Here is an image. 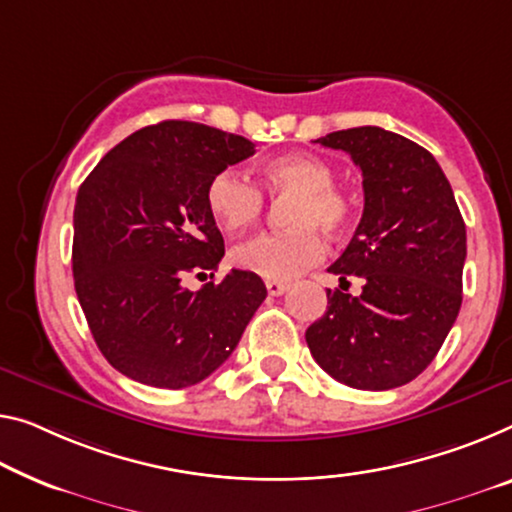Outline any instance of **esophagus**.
<instances>
[{
	"label": "esophagus",
	"mask_w": 512,
	"mask_h": 512,
	"mask_svg": "<svg viewBox=\"0 0 512 512\" xmlns=\"http://www.w3.org/2000/svg\"><path fill=\"white\" fill-rule=\"evenodd\" d=\"M265 288H267V295L279 297L288 290V283L286 281H265Z\"/></svg>",
	"instance_id": "1"
}]
</instances>
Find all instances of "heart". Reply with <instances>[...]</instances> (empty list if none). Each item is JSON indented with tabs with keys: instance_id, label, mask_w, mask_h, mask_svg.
Listing matches in <instances>:
<instances>
[{
	"instance_id": "1",
	"label": "heart",
	"mask_w": 512,
	"mask_h": 512,
	"mask_svg": "<svg viewBox=\"0 0 512 512\" xmlns=\"http://www.w3.org/2000/svg\"><path fill=\"white\" fill-rule=\"evenodd\" d=\"M261 176L272 196H293L286 208V222L293 229L258 235L233 251V261L263 279H293L325 256V240L318 229L329 235L350 229L355 199L334 183L332 164L318 155L274 157L263 164ZM206 203L219 229L229 235L251 229L265 210L261 187L233 169L210 178Z\"/></svg>"
}]
</instances>
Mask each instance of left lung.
Listing matches in <instances>:
<instances>
[{
    "instance_id": "obj_1",
    "label": "left lung",
    "mask_w": 512,
    "mask_h": 512,
    "mask_svg": "<svg viewBox=\"0 0 512 512\" xmlns=\"http://www.w3.org/2000/svg\"><path fill=\"white\" fill-rule=\"evenodd\" d=\"M318 144L350 153L364 176V215L329 272L361 295L327 290V311L306 329L322 371L352 389L387 391L421 375L462 304L467 231L435 157L396 132L364 125Z\"/></svg>"
}]
</instances>
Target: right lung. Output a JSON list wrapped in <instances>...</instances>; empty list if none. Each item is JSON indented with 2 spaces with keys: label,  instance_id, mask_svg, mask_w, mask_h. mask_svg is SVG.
Wrapping results in <instances>:
<instances>
[{
  "label": "right lung",
  "instance_id": "add662e5",
  "mask_svg": "<svg viewBox=\"0 0 512 512\" xmlns=\"http://www.w3.org/2000/svg\"><path fill=\"white\" fill-rule=\"evenodd\" d=\"M249 155L254 144L240 135L162 121L114 146L77 192L75 293L100 352L130 380L160 389L206 380L265 300L263 279L245 270L183 286L224 256L210 178Z\"/></svg>",
  "mask_w": 512,
  "mask_h": 512
}]
</instances>
